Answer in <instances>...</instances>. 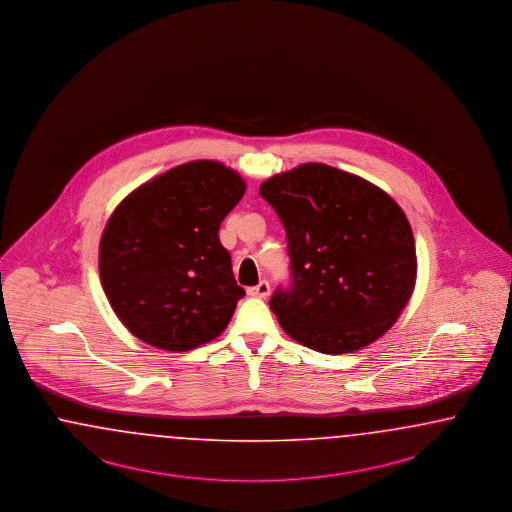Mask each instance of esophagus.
<instances>
[{
	"label": "esophagus",
	"mask_w": 512,
	"mask_h": 512,
	"mask_svg": "<svg viewBox=\"0 0 512 512\" xmlns=\"http://www.w3.org/2000/svg\"><path fill=\"white\" fill-rule=\"evenodd\" d=\"M248 295L255 296V298H266V296L270 295V283L268 281H261L259 285L249 287Z\"/></svg>",
	"instance_id": "34e87169"
}]
</instances>
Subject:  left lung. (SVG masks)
<instances>
[{"instance_id":"1","label":"left lung","mask_w":512,"mask_h":512,"mask_svg":"<svg viewBox=\"0 0 512 512\" xmlns=\"http://www.w3.org/2000/svg\"><path fill=\"white\" fill-rule=\"evenodd\" d=\"M259 193L287 234L291 276L268 302L281 328L326 355L383 336L417 278L402 208L379 187L323 163L278 174Z\"/></svg>"}]
</instances>
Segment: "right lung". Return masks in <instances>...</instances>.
<instances>
[{"label": "right lung", "instance_id": "add662e5", "mask_svg": "<svg viewBox=\"0 0 512 512\" xmlns=\"http://www.w3.org/2000/svg\"><path fill=\"white\" fill-rule=\"evenodd\" d=\"M246 184L216 161H191L133 191L110 216L99 274L112 310L137 338L165 351L214 340L246 291L219 225Z\"/></svg>", "mask_w": 512, "mask_h": 512}]
</instances>
